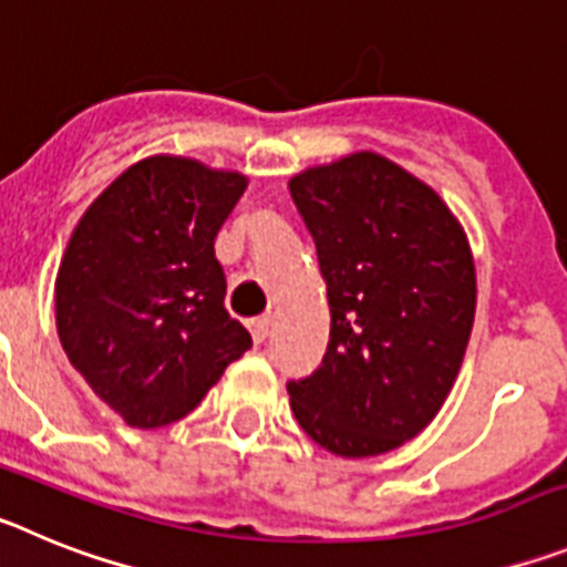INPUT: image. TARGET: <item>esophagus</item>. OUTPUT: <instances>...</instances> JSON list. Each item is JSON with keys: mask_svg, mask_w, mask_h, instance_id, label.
<instances>
[{"mask_svg": "<svg viewBox=\"0 0 567 567\" xmlns=\"http://www.w3.org/2000/svg\"><path fill=\"white\" fill-rule=\"evenodd\" d=\"M249 332H252L255 343H264V340L269 338V318H267V315H264V318L249 320Z\"/></svg>", "mask_w": 567, "mask_h": 567, "instance_id": "esophagus-1", "label": "esophagus"}]
</instances>
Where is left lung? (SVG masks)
I'll return each mask as SVG.
<instances>
[{
	"mask_svg": "<svg viewBox=\"0 0 567 567\" xmlns=\"http://www.w3.org/2000/svg\"><path fill=\"white\" fill-rule=\"evenodd\" d=\"M289 193L327 280L329 346L289 380L295 420L338 457L417 437L452 392L477 309L468 238L449 204L360 150L292 175Z\"/></svg>",
	"mask_w": 567,
	"mask_h": 567,
	"instance_id": "8db88e82",
	"label": "left lung"
}]
</instances>
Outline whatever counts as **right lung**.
<instances>
[{
  "mask_svg": "<svg viewBox=\"0 0 567 567\" xmlns=\"http://www.w3.org/2000/svg\"><path fill=\"white\" fill-rule=\"evenodd\" d=\"M247 175L184 155L124 169L76 224L56 275L64 354L133 429L187 417L252 338L224 309L215 235Z\"/></svg>",
  "mask_w": 567,
  "mask_h": 567,
  "instance_id": "1",
  "label": "right lung"
}]
</instances>
